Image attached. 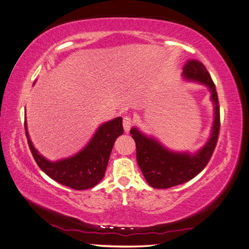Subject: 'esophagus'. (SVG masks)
I'll list each match as a JSON object with an SVG mask.
<instances>
[{
  "label": "esophagus",
  "mask_w": 249,
  "mask_h": 249,
  "mask_svg": "<svg viewBox=\"0 0 249 249\" xmlns=\"http://www.w3.org/2000/svg\"><path fill=\"white\" fill-rule=\"evenodd\" d=\"M123 124H124V129L125 132L129 131L131 129V126L133 124V119L130 115H124L123 119Z\"/></svg>",
  "instance_id": "esophagus-1"
}]
</instances>
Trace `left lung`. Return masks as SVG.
<instances>
[{"instance_id": "8db88e82", "label": "left lung", "mask_w": 249, "mask_h": 249, "mask_svg": "<svg viewBox=\"0 0 249 249\" xmlns=\"http://www.w3.org/2000/svg\"><path fill=\"white\" fill-rule=\"evenodd\" d=\"M187 79L198 81L207 85L212 93L215 105V120L212 136L203 148L194 156L172 153L164 148L160 143L147 138L137 129L130 131L136 143V157L139 167L149 186L156 189H168L173 186L190 180L207 166L217 145L220 130V109L214 82L210 73L198 61L188 62L184 67Z\"/></svg>"}]
</instances>
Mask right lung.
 <instances>
[{
	"label": "right lung",
	"instance_id": "1",
	"mask_svg": "<svg viewBox=\"0 0 249 249\" xmlns=\"http://www.w3.org/2000/svg\"><path fill=\"white\" fill-rule=\"evenodd\" d=\"M25 131L34 160L47 176L74 190H85L99 184L104 178L113 144L124 134V127L122 117L104 124L79 154L55 163L44 159L34 148L28 136L26 122Z\"/></svg>",
	"mask_w": 249,
	"mask_h": 249
}]
</instances>
